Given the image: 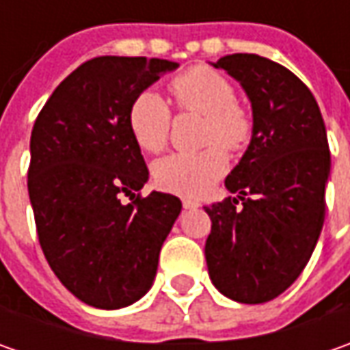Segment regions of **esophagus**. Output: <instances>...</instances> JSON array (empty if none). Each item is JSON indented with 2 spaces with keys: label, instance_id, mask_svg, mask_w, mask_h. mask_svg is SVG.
Listing matches in <instances>:
<instances>
[{
  "label": "esophagus",
  "instance_id": "esophagus-1",
  "mask_svg": "<svg viewBox=\"0 0 350 350\" xmlns=\"http://www.w3.org/2000/svg\"><path fill=\"white\" fill-rule=\"evenodd\" d=\"M200 204L193 200V198H183V208L185 210H193V208H198Z\"/></svg>",
  "mask_w": 350,
  "mask_h": 350
}]
</instances>
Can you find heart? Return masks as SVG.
Here are the masks:
<instances>
[{
  "label": "heart",
  "instance_id": "heart-1",
  "mask_svg": "<svg viewBox=\"0 0 350 350\" xmlns=\"http://www.w3.org/2000/svg\"><path fill=\"white\" fill-rule=\"evenodd\" d=\"M171 95L181 113L206 116L204 144L195 154H171L154 163L155 183L169 193L202 196L208 193L228 169V150H243L251 140L253 124L249 115L237 105L234 83L210 68H191L171 81ZM171 109L167 101L152 89L140 91L128 107L126 122L134 142L148 154L161 152L169 142ZM219 144H216L215 142Z\"/></svg>",
  "mask_w": 350,
  "mask_h": 350
}]
</instances>
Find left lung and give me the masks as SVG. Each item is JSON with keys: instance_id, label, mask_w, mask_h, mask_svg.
Here are the masks:
<instances>
[{"instance_id": "left-lung-1", "label": "left lung", "mask_w": 350, "mask_h": 350, "mask_svg": "<svg viewBox=\"0 0 350 350\" xmlns=\"http://www.w3.org/2000/svg\"><path fill=\"white\" fill-rule=\"evenodd\" d=\"M245 89L253 109L247 152L226 177L237 196L204 206L212 220L204 255L212 284L241 304L276 298L308 265L325 220L331 171L327 132L312 91L257 54L214 64Z\"/></svg>"}]
</instances>
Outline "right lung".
Masks as SVG:
<instances>
[{"instance_id":"1","label":"right lung","mask_w":350,"mask_h":350,"mask_svg":"<svg viewBox=\"0 0 350 350\" xmlns=\"http://www.w3.org/2000/svg\"><path fill=\"white\" fill-rule=\"evenodd\" d=\"M175 68L144 56L93 58L34 120L27 185L38 241L62 284L93 308L118 310L152 288L181 212L177 196L138 193L150 171L126 122L130 101Z\"/></svg>"}]
</instances>
